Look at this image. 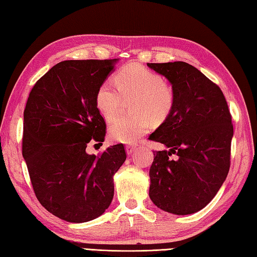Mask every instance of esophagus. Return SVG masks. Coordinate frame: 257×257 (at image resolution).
I'll return each mask as SVG.
<instances>
[{
  "label": "esophagus",
  "mask_w": 257,
  "mask_h": 257,
  "mask_svg": "<svg viewBox=\"0 0 257 257\" xmlns=\"http://www.w3.org/2000/svg\"><path fill=\"white\" fill-rule=\"evenodd\" d=\"M136 150H137V147H136V146H127V147H125L127 155H132L134 152H136Z\"/></svg>",
  "instance_id": "esophagus-1"
}]
</instances>
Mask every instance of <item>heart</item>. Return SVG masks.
<instances>
[{"label":"heart","mask_w":257,"mask_h":257,"mask_svg":"<svg viewBox=\"0 0 257 257\" xmlns=\"http://www.w3.org/2000/svg\"><path fill=\"white\" fill-rule=\"evenodd\" d=\"M117 88L105 81L95 93V107L105 121H112L122 109L123 101H132V118H120L109 127L114 142L134 144L148 132L150 123L160 124L175 108V91L162 75L143 65H124L114 77Z\"/></svg>","instance_id":"b5f03b06"}]
</instances>
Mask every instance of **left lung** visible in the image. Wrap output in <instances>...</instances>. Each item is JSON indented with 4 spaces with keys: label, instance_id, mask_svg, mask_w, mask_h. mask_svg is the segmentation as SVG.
Here are the masks:
<instances>
[{
    "label": "left lung",
    "instance_id": "8db88e82",
    "mask_svg": "<svg viewBox=\"0 0 257 257\" xmlns=\"http://www.w3.org/2000/svg\"><path fill=\"white\" fill-rule=\"evenodd\" d=\"M147 65L172 83L176 98L172 114L149 137L168 148L154 152L149 197L165 212L194 214L215 197L227 177L232 115L220 88L193 65Z\"/></svg>",
    "mask_w": 257,
    "mask_h": 257
}]
</instances>
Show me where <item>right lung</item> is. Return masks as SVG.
<instances>
[{
  "label": "right lung",
  "mask_w": 257,
  "mask_h": 257,
  "mask_svg": "<svg viewBox=\"0 0 257 257\" xmlns=\"http://www.w3.org/2000/svg\"><path fill=\"white\" fill-rule=\"evenodd\" d=\"M118 59L67 60L34 84L23 114L22 154L34 194L43 207L70 223L99 217L113 198V175L125 160L122 144L99 156L105 122L95 107L100 84Z\"/></svg>",
  "instance_id": "add662e5"
}]
</instances>
